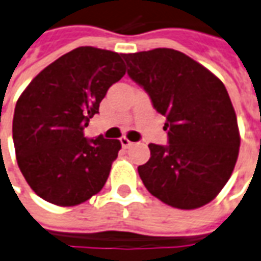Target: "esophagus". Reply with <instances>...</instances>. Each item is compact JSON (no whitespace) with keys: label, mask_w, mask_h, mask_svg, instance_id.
<instances>
[{"label":"esophagus","mask_w":261,"mask_h":261,"mask_svg":"<svg viewBox=\"0 0 261 261\" xmlns=\"http://www.w3.org/2000/svg\"><path fill=\"white\" fill-rule=\"evenodd\" d=\"M120 145H122V148L126 149V148H129V146H132L134 143L129 141L127 138H125V136H123V138H120Z\"/></svg>","instance_id":"34e87169"}]
</instances>
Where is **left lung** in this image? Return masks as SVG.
I'll list each match as a JSON object with an SVG mask.
<instances>
[{
  "instance_id": "left-lung-1",
  "label": "left lung",
  "mask_w": 261,
  "mask_h": 261,
  "mask_svg": "<svg viewBox=\"0 0 261 261\" xmlns=\"http://www.w3.org/2000/svg\"><path fill=\"white\" fill-rule=\"evenodd\" d=\"M127 75L166 116L169 145L150 143L138 168L149 193L172 207H202L224 188L236 165L240 134L223 82L170 48L123 54Z\"/></svg>"
}]
</instances>
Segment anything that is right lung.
I'll use <instances>...</instances> for the list:
<instances>
[{"label": "right lung", "mask_w": 261, "mask_h": 261, "mask_svg": "<svg viewBox=\"0 0 261 261\" xmlns=\"http://www.w3.org/2000/svg\"><path fill=\"white\" fill-rule=\"evenodd\" d=\"M123 54L79 46L38 73L18 98L12 139L18 166L39 197L76 206L107 183L120 142L86 139L108 89L125 75Z\"/></svg>", "instance_id": "1"}]
</instances>
